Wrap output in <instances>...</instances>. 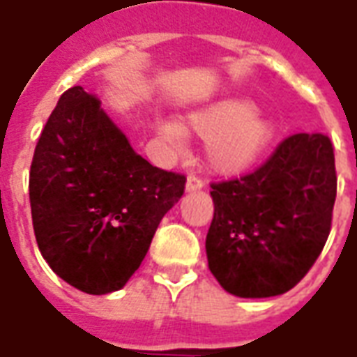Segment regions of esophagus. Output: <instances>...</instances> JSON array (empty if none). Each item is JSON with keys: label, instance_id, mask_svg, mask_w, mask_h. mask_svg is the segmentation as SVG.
Returning a JSON list of instances; mask_svg holds the SVG:
<instances>
[{"label": "esophagus", "instance_id": "1", "mask_svg": "<svg viewBox=\"0 0 357 357\" xmlns=\"http://www.w3.org/2000/svg\"><path fill=\"white\" fill-rule=\"evenodd\" d=\"M204 187V181L201 178H197V176H189L187 178V183H185V191L187 193H193V191H199Z\"/></svg>", "mask_w": 357, "mask_h": 357}]
</instances>
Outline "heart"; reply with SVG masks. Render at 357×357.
<instances>
[{"label":"heart","instance_id":"1","mask_svg":"<svg viewBox=\"0 0 357 357\" xmlns=\"http://www.w3.org/2000/svg\"><path fill=\"white\" fill-rule=\"evenodd\" d=\"M158 135L172 149H179L185 135L206 141L204 162L222 176L241 174L266 153L275 137L273 120L258 112L247 97H222L189 110L178 122H162Z\"/></svg>","mask_w":357,"mask_h":357}]
</instances>
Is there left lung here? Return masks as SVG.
I'll return each mask as SVG.
<instances>
[{"mask_svg":"<svg viewBox=\"0 0 357 357\" xmlns=\"http://www.w3.org/2000/svg\"><path fill=\"white\" fill-rule=\"evenodd\" d=\"M208 268L225 291L269 298L291 291L321 255L337 199L331 139L296 133L241 179L214 183Z\"/></svg>","mask_w":357,"mask_h":357,"instance_id":"8db88e82","label":"left lung"}]
</instances>
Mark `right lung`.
I'll return each mask as SVG.
<instances>
[{"mask_svg":"<svg viewBox=\"0 0 357 357\" xmlns=\"http://www.w3.org/2000/svg\"><path fill=\"white\" fill-rule=\"evenodd\" d=\"M183 189L185 176L137 155L101 101L74 86L51 112L30 166L38 248L74 289L120 291Z\"/></svg>","mask_w":357,"mask_h":357,"instance_id":"add662e5","label":"right lung"}]
</instances>
